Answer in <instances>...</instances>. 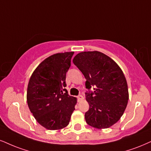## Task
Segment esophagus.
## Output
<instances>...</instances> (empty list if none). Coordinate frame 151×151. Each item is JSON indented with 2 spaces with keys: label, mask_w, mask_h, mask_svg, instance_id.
<instances>
[{
  "label": "esophagus",
  "mask_w": 151,
  "mask_h": 151,
  "mask_svg": "<svg viewBox=\"0 0 151 151\" xmlns=\"http://www.w3.org/2000/svg\"><path fill=\"white\" fill-rule=\"evenodd\" d=\"M77 98H78V100H82L83 99V96H82L81 94H79V95L77 96Z\"/></svg>",
  "instance_id": "esophagus-1"
}]
</instances>
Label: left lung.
<instances>
[{
  "mask_svg": "<svg viewBox=\"0 0 151 151\" xmlns=\"http://www.w3.org/2000/svg\"><path fill=\"white\" fill-rule=\"evenodd\" d=\"M73 61L86 79L85 97L90 106L85 114L86 122L97 129L110 127L120 120L129 99L123 72L112 59L98 51L83 52Z\"/></svg>",
  "mask_w": 151,
  "mask_h": 151,
  "instance_id": "left-lung-1",
  "label": "left lung"
}]
</instances>
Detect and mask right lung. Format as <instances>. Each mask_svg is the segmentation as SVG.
<instances>
[{
	"instance_id": "add662e5",
	"label": "right lung",
	"mask_w": 151,
	"mask_h": 151,
	"mask_svg": "<svg viewBox=\"0 0 151 151\" xmlns=\"http://www.w3.org/2000/svg\"><path fill=\"white\" fill-rule=\"evenodd\" d=\"M73 54L57 53L47 57L29 80L28 106L37 122L47 129L66 127L75 110L76 98L68 95L65 89L66 73Z\"/></svg>"
}]
</instances>
